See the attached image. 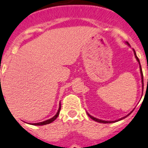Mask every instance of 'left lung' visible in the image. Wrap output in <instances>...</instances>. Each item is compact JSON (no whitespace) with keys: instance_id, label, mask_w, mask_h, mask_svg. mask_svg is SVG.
Segmentation results:
<instances>
[{"instance_id":"left-lung-1","label":"left lung","mask_w":148,"mask_h":148,"mask_svg":"<svg viewBox=\"0 0 148 148\" xmlns=\"http://www.w3.org/2000/svg\"><path fill=\"white\" fill-rule=\"evenodd\" d=\"M127 45H129L128 44V42H127ZM134 51V50H133ZM134 55H135V57H136V60L138 61V62H139V64H140V74H141V78H142V84H143V72H142V69H141V66H140V59L138 58V57L136 56V51H134ZM130 112V113H131ZM130 113L129 114H127V116H124V117H122L121 118V119H119V120H117V121H102V120H99V119H97V118H95V117H93V116H92L91 115H90L89 113H87L88 114V116H90L92 120H93V121H97V122H99V123H103V124H109V123H114V122H116V121H121V120H123V119H124L125 117H127V116L128 115H130Z\"/></svg>"}]
</instances>
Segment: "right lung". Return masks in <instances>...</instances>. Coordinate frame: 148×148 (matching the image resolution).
Instances as JSON below:
<instances>
[{
	"label": "right lung",
	"instance_id": "add662e5",
	"mask_svg": "<svg viewBox=\"0 0 148 148\" xmlns=\"http://www.w3.org/2000/svg\"><path fill=\"white\" fill-rule=\"evenodd\" d=\"M60 109H61V105H59V108H58V112H57V113H56V114H55V116H53V117L51 118V119H49V120H47V121H45L40 122V123H36V124H33V125H45V124H50V123H51V122H53V121H55L56 118L58 117V116L59 115Z\"/></svg>",
	"mask_w": 148,
	"mask_h": 148
}]
</instances>
